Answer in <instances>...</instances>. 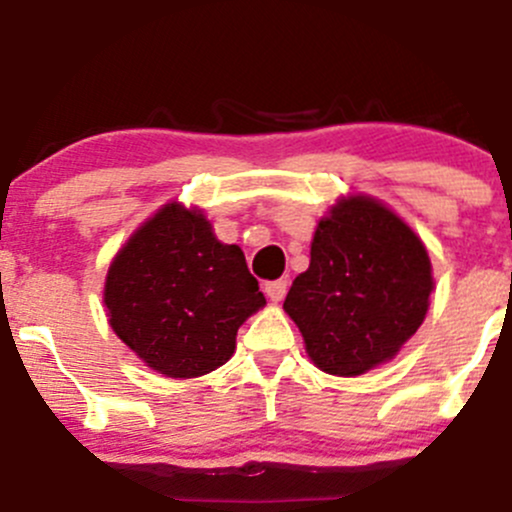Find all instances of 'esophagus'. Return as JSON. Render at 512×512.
Segmentation results:
<instances>
[{"mask_svg":"<svg viewBox=\"0 0 512 512\" xmlns=\"http://www.w3.org/2000/svg\"><path fill=\"white\" fill-rule=\"evenodd\" d=\"M286 289H289V281L286 279H279V281H269V284L264 286L266 296H269L271 301H281L286 296Z\"/></svg>","mask_w":512,"mask_h":512,"instance_id":"obj_1","label":"esophagus"}]
</instances>
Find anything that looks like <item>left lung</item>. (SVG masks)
Instances as JSON below:
<instances>
[{
  "instance_id": "8db88e82",
  "label": "left lung",
  "mask_w": 512,
  "mask_h": 512,
  "mask_svg": "<svg viewBox=\"0 0 512 512\" xmlns=\"http://www.w3.org/2000/svg\"><path fill=\"white\" fill-rule=\"evenodd\" d=\"M432 289L422 238L382 201L352 193L316 223L309 269L291 284L284 311L321 372L359 377L415 337Z\"/></svg>"
}]
</instances>
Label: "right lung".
I'll list each match as a JSON object with an SVG mask.
<instances>
[{
    "instance_id": "add662e5",
    "label": "right lung",
    "mask_w": 512,
    "mask_h": 512,
    "mask_svg": "<svg viewBox=\"0 0 512 512\" xmlns=\"http://www.w3.org/2000/svg\"><path fill=\"white\" fill-rule=\"evenodd\" d=\"M113 332L170 379L213 372L236 352L238 326L266 304L236 243H221L201 208L170 201L140 223L107 269Z\"/></svg>"
}]
</instances>
